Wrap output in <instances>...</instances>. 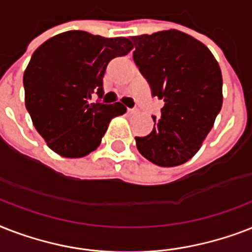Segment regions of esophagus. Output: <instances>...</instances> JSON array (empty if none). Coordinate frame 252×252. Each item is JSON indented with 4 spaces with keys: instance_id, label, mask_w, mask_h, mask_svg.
<instances>
[{
    "instance_id": "34e87169",
    "label": "esophagus",
    "mask_w": 252,
    "mask_h": 252,
    "mask_svg": "<svg viewBox=\"0 0 252 252\" xmlns=\"http://www.w3.org/2000/svg\"><path fill=\"white\" fill-rule=\"evenodd\" d=\"M128 114H130V115L137 114V110H136V108H128Z\"/></svg>"
}]
</instances>
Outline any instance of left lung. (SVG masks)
Wrapping results in <instances>:
<instances>
[{
  "instance_id": "1",
  "label": "left lung",
  "mask_w": 252,
  "mask_h": 252,
  "mask_svg": "<svg viewBox=\"0 0 252 252\" xmlns=\"http://www.w3.org/2000/svg\"><path fill=\"white\" fill-rule=\"evenodd\" d=\"M133 60L152 95L163 100L154 128L136 137L138 152L162 167L191 159L222 107V74L212 52L178 30L132 37Z\"/></svg>"
}]
</instances>
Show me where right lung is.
Listing matches in <instances>:
<instances>
[{"label": "right lung", "instance_id": "right-lung-1", "mask_svg": "<svg viewBox=\"0 0 252 252\" xmlns=\"http://www.w3.org/2000/svg\"><path fill=\"white\" fill-rule=\"evenodd\" d=\"M133 48L126 37H103L66 31L44 41L32 53L23 74L25 103L33 126L47 145L66 158H81L100 145L108 124L126 114L120 102L102 98L103 77L112 59Z\"/></svg>", "mask_w": 252, "mask_h": 252}]
</instances>
